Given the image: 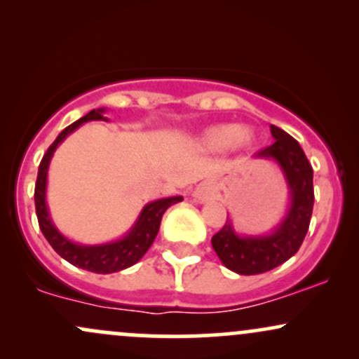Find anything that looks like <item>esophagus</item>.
I'll return each instance as SVG.
<instances>
[{"instance_id": "esophagus-1", "label": "esophagus", "mask_w": 359, "mask_h": 359, "mask_svg": "<svg viewBox=\"0 0 359 359\" xmlns=\"http://www.w3.org/2000/svg\"><path fill=\"white\" fill-rule=\"evenodd\" d=\"M192 197H194V201H196V203H199V204L208 203V201H211L214 197V185L209 184V182L199 184L196 189H194Z\"/></svg>"}]
</instances>
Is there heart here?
<instances>
[{"label": "heart", "instance_id": "obj_1", "mask_svg": "<svg viewBox=\"0 0 359 359\" xmlns=\"http://www.w3.org/2000/svg\"><path fill=\"white\" fill-rule=\"evenodd\" d=\"M257 133L248 125H229V123H219L204 128L196 138L194 147L205 154H217V151H231V154H241L248 151L255 145Z\"/></svg>", "mask_w": 359, "mask_h": 359}]
</instances>
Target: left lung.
<instances>
[{
  "label": "left lung",
  "mask_w": 359,
  "mask_h": 359,
  "mask_svg": "<svg viewBox=\"0 0 359 359\" xmlns=\"http://www.w3.org/2000/svg\"><path fill=\"white\" fill-rule=\"evenodd\" d=\"M270 133L275 142L255 154L253 160H271L285 179L288 204L282 219L270 231L259 234L238 233L228 219L211 240L222 265L238 275L265 273L285 263L299 251L311 222L314 205L311 163L297 140L273 125Z\"/></svg>",
  "instance_id": "1"
}]
</instances>
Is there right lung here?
<instances>
[{
	"mask_svg": "<svg viewBox=\"0 0 359 359\" xmlns=\"http://www.w3.org/2000/svg\"><path fill=\"white\" fill-rule=\"evenodd\" d=\"M106 108L93 109L90 113L82 116L72 125H69L64 131L55 138V142L48 147L47 154L43 155L42 162L39 167V175H36L35 184V209L36 217H39L40 229H42L43 236L50 243V246L62 258L67 259L74 266L82 270L93 271V273H114V271L125 270L133 266L135 263L143 258L148 248L154 245L156 234H158L160 222L162 216L170 205L177 203H182V196H170L162 197V199L151 201L143 205L140 211L137 221L133 222L128 231L118 240L101 243V245H84V243L72 241L71 238L65 236L64 233L59 231L55 224H53L50 211L47 205V182H48V167H50V160L55 154L57 147L64 142L69 135L74 133L81 125L88 121H109L104 116Z\"/></svg>",
	"mask_w": 359,
	"mask_h": 359,
	"instance_id": "right-lung-1",
	"label": "right lung"
}]
</instances>
